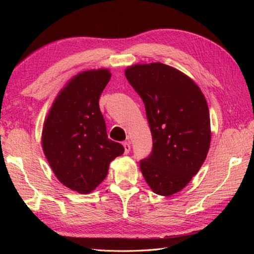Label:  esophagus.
Listing matches in <instances>:
<instances>
[{
  "label": "esophagus",
  "mask_w": 254,
  "mask_h": 254,
  "mask_svg": "<svg viewBox=\"0 0 254 254\" xmlns=\"http://www.w3.org/2000/svg\"><path fill=\"white\" fill-rule=\"evenodd\" d=\"M123 146H124V149H125V155H127V153H129L130 151V143L129 142H125L123 143Z\"/></svg>",
  "instance_id": "obj_1"
}]
</instances>
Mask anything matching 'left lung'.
<instances>
[{"label":"left lung","mask_w":254,"mask_h":254,"mask_svg":"<svg viewBox=\"0 0 254 254\" xmlns=\"http://www.w3.org/2000/svg\"><path fill=\"white\" fill-rule=\"evenodd\" d=\"M125 76L145 105L152 135L140 168L153 193L171 196L186 188L206 158L211 123L205 97L187 74L161 63L127 66Z\"/></svg>","instance_id":"8db88e82"}]
</instances>
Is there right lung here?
Here are the masks:
<instances>
[{"label":"right lung","mask_w":254,"mask_h":254,"mask_svg":"<svg viewBox=\"0 0 254 254\" xmlns=\"http://www.w3.org/2000/svg\"><path fill=\"white\" fill-rule=\"evenodd\" d=\"M110 78L104 67L75 75L59 91L43 123L42 149L53 173L79 194L93 191L112 161L124 153L122 144L108 139L98 105Z\"/></svg>","instance_id":"add662e5"}]
</instances>
